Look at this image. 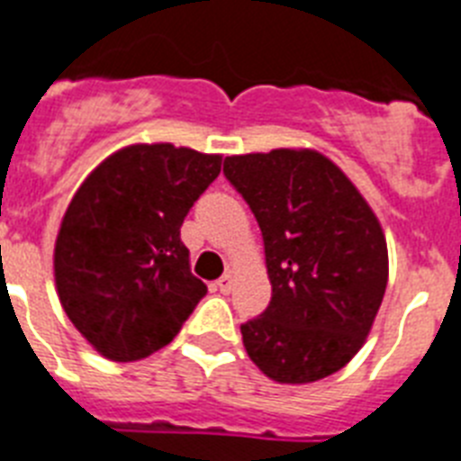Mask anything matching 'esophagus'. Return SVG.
Instances as JSON below:
<instances>
[{"label":"esophagus","mask_w":461,"mask_h":461,"mask_svg":"<svg viewBox=\"0 0 461 461\" xmlns=\"http://www.w3.org/2000/svg\"><path fill=\"white\" fill-rule=\"evenodd\" d=\"M215 288L220 290V293H230L231 288H234V276H231L230 272L224 274V276H220L218 281H215Z\"/></svg>","instance_id":"1"}]
</instances>
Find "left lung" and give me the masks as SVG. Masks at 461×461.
<instances>
[{
	"label": "left lung",
	"instance_id": "1",
	"mask_svg": "<svg viewBox=\"0 0 461 461\" xmlns=\"http://www.w3.org/2000/svg\"><path fill=\"white\" fill-rule=\"evenodd\" d=\"M253 211L272 300L241 326L250 361L274 382L338 373L368 338L389 278L384 231L351 180L316 149L224 158Z\"/></svg>",
	"mask_w": 461,
	"mask_h": 461
}]
</instances>
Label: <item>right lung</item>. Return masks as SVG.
Segmentation results:
<instances>
[{"label": "right lung", "instance_id": "1", "mask_svg": "<svg viewBox=\"0 0 461 461\" xmlns=\"http://www.w3.org/2000/svg\"><path fill=\"white\" fill-rule=\"evenodd\" d=\"M220 166V154L171 142L129 145L69 201L53 250L58 297L110 361H140L166 347L206 295L180 227Z\"/></svg>", "mask_w": 461, "mask_h": 461}]
</instances>
